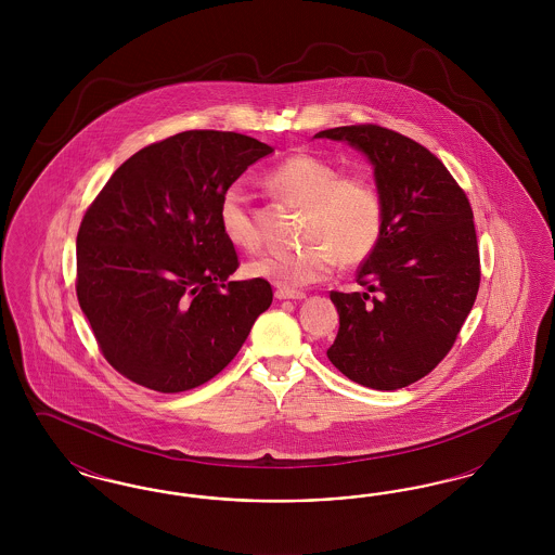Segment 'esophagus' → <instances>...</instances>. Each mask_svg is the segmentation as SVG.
<instances>
[{
	"label": "esophagus",
	"mask_w": 555,
	"mask_h": 555,
	"mask_svg": "<svg viewBox=\"0 0 555 555\" xmlns=\"http://www.w3.org/2000/svg\"><path fill=\"white\" fill-rule=\"evenodd\" d=\"M276 299H304L306 293L304 291L276 289L274 291Z\"/></svg>",
	"instance_id": "34e87169"
}]
</instances>
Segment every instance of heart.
Here are the masks:
<instances>
[{
	"mask_svg": "<svg viewBox=\"0 0 555 555\" xmlns=\"http://www.w3.org/2000/svg\"><path fill=\"white\" fill-rule=\"evenodd\" d=\"M283 202L304 208L301 247L266 251L247 264V274L272 285L295 289L326 279L337 258L345 266L366 262L385 231V199L369 175H344L331 159L293 154L266 175ZM218 220L224 237L241 249H256L260 231L249 195L241 183L227 186Z\"/></svg>",
	"mask_w": 555,
	"mask_h": 555,
	"instance_id": "heart-1",
	"label": "heart"
}]
</instances>
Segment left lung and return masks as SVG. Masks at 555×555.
<instances>
[{
    "mask_svg": "<svg viewBox=\"0 0 555 555\" xmlns=\"http://www.w3.org/2000/svg\"><path fill=\"white\" fill-rule=\"evenodd\" d=\"M317 137L362 150L385 199L383 237L356 274L364 291H331L339 333L326 356L353 383L396 391L437 369L475 306V214L446 164L401 132L351 125Z\"/></svg>",
    "mask_w": 555,
    "mask_h": 555,
    "instance_id": "8db88e82",
    "label": "left lung"
}]
</instances>
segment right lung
Wrapping results in <instances>:
<instances>
[{
	"mask_svg": "<svg viewBox=\"0 0 555 555\" xmlns=\"http://www.w3.org/2000/svg\"><path fill=\"white\" fill-rule=\"evenodd\" d=\"M274 150L224 131L156 141L116 168L80 220L77 297L107 364L159 393L214 378L272 304L238 268L218 204Z\"/></svg>",
	"mask_w": 555,
	"mask_h": 555,
	"instance_id": "obj_1",
	"label": "right lung"
}]
</instances>
